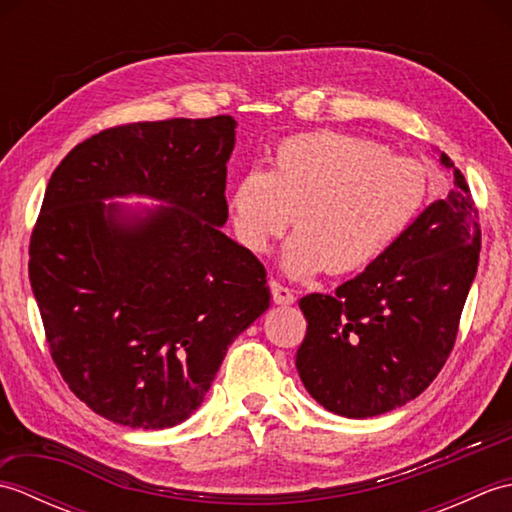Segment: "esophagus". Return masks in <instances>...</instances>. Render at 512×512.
<instances>
[{"mask_svg": "<svg viewBox=\"0 0 512 512\" xmlns=\"http://www.w3.org/2000/svg\"><path fill=\"white\" fill-rule=\"evenodd\" d=\"M270 290H273V301L277 306H290V303H295V295H292V290L281 286L279 281H270Z\"/></svg>", "mask_w": 512, "mask_h": 512, "instance_id": "esophagus-1", "label": "esophagus"}]
</instances>
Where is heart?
<instances>
[{"mask_svg": "<svg viewBox=\"0 0 512 512\" xmlns=\"http://www.w3.org/2000/svg\"><path fill=\"white\" fill-rule=\"evenodd\" d=\"M431 195L422 162L376 140L317 132L281 140L270 171H244L228 191L233 233L264 255L295 215L297 235L281 255L290 277L356 273L378 262Z\"/></svg>", "mask_w": 512, "mask_h": 512, "instance_id": "1", "label": "heart"}]
</instances>
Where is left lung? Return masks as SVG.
Masks as SVG:
<instances>
[{"label":"left lung","mask_w":512,"mask_h":512,"mask_svg":"<svg viewBox=\"0 0 512 512\" xmlns=\"http://www.w3.org/2000/svg\"><path fill=\"white\" fill-rule=\"evenodd\" d=\"M387 253L334 295L299 301L308 332L297 372L308 394L345 418H372L420 396L453 350L480 262V213L460 169Z\"/></svg>","instance_id":"left-lung-1"}]
</instances>
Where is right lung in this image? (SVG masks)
Returning <instances> with one entry per match:
<instances>
[{
  "instance_id": "1",
  "label": "right lung",
  "mask_w": 512,
  "mask_h": 512,
  "mask_svg": "<svg viewBox=\"0 0 512 512\" xmlns=\"http://www.w3.org/2000/svg\"><path fill=\"white\" fill-rule=\"evenodd\" d=\"M235 127L213 116L105 129L48 182L28 275L52 361L123 427L187 420L228 345L270 306L262 262L222 233ZM127 194L166 204H104Z\"/></svg>"
}]
</instances>
